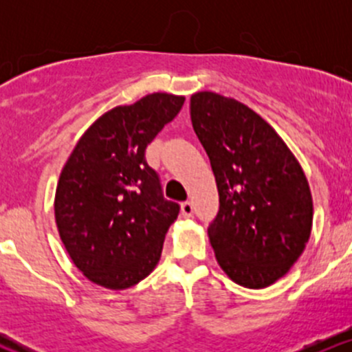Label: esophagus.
I'll return each instance as SVG.
<instances>
[{
    "instance_id": "34e87169",
    "label": "esophagus",
    "mask_w": 352,
    "mask_h": 352,
    "mask_svg": "<svg viewBox=\"0 0 352 352\" xmlns=\"http://www.w3.org/2000/svg\"><path fill=\"white\" fill-rule=\"evenodd\" d=\"M180 212H182V217H185V218L192 217V213H193V205H192V201H184V204H182Z\"/></svg>"
}]
</instances>
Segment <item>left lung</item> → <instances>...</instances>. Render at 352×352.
Returning <instances> with one entry per match:
<instances>
[{"instance_id": "left-lung-1", "label": "left lung", "mask_w": 352, "mask_h": 352, "mask_svg": "<svg viewBox=\"0 0 352 352\" xmlns=\"http://www.w3.org/2000/svg\"><path fill=\"white\" fill-rule=\"evenodd\" d=\"M190 117L220 195L208 227L218 265L238 285L266 288L288 273L309 240L308 180L272 125L245 104L197 92Z\"/></svg>"}]
</instances>
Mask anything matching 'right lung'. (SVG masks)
<instances>
[{
  "label": "right lung",
  "mask_w": 352,
  "mask_h": 352,
  "mask_svg": "<svg viewBox=\"0 0 352 352\" xmlns=\"http://www.w3.org/2000/svg\"><path fill=\"white\" fill-rule=\"evenodd\" d=\"M184 102L155 92L114 107L84 132L60 172L59 236L74 265L104 288H131L159 263L180 205L164 197L145 148Z\"/></svg>",
  "instance_id": "obj_1"
}]
</instances>
